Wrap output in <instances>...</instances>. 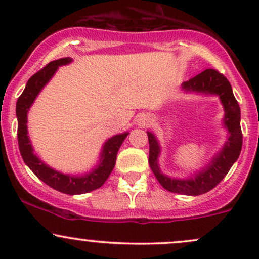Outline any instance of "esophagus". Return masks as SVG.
Instances as JSON below:
<instances>
[{
    "label": "esophagus",
    "mask_w": 259,
    "mask_h": 259,
    "mask_svg": "<svg viewBox=\"0 0 259 259\" xmlns=\"http://www.w3.org/2000/svg\"><path fill=\"white\" fill-rule=\"evenodd\" d=\"M144 124H145V123H144Z\"/></svg>",
    "instance_id": "esophagus-1"
}]
</instances>
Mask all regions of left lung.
<instances>
[{
	"mask_svg": "<svg viewBox=\"0 0 259 259\" xmlns=\"http://www.w3.org/2000/svg\"><path fill=\"white\" fill-rule=\"evenodd\" d=\"M183 88L189 91L204 92V94H214L221 97L223 106L225 109L224 123L228 127L230 136L222 152L213 158L212 163L196 175L195 179L189 180H177L169 179L160 173L157 157L159 154V146L156 138L152 133H147L148 144H150V154H148V163L152 169L154 177L159 181V184L168 191L174 194L198 196L210 191L218 185L224 177L229 173L233 167L235 160L239 158L242 147V132L240 126V106L235 99L231 85L229 80L219 73L217 69H208L197 74L183 84Z\"/></svg>",
	"mask_w": 259,
	"mask_h": 259,
	"instance_id": "obj_1",
	"label": "left lung"
}]
</instances>
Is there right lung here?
<instances>
[{"label": "right lung", "mask_w": 259, "mask_h": 259, "mask_svg": "<svg viewBox=\"0 0 259 259\" xmlns=\"http://www.w3.org/2000/svg\"><path fill=\"white\" fill-rule=\"evenodd\" d=\"M72 61L69 57L57 59V61L50 62L46 67L35 73L26 82V86L17 101V118H18V145H19V151L24 159L25 164L31 169L40 180L45 184L51 186L52 189L57 190L59 192H63L67 195H80L86 194V192L94 191V190L100 189L105 184L111 175L113 168L115 165V159H117L118 150L120 145L123 144L124 139L126 138L127 133L120 134V135L113 136L109 139L103 146L102 158L99 167L95 169L90 174L85 177H69L58 173L53 169L47 167L45 163L35 156L32 152V147L28 138V132H26V113L29 108L36 99L37 94L44 88V85L51 79L59 65L67 64Z\"/></svg>", "instance_id": "obj_1"}]
</instances>
